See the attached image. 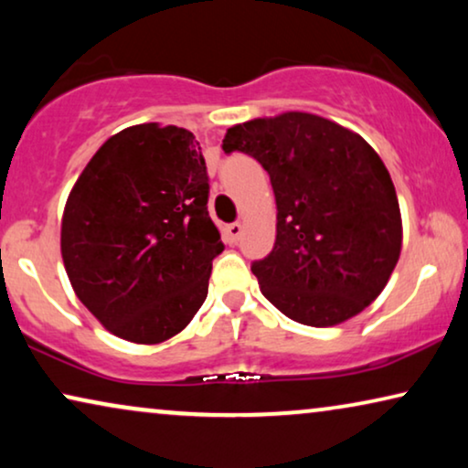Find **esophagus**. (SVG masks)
<instances>
[{
	"instance_id": "obj_1",
	"label": "esophagus",
	"mask_w": 468,
	"mask_h": 468,
	"mask_svg": "<svg viewBox=\"0 0 468 468\" xmlns=\"http://www.w3.org/2000/svg\"><path fill=\"white\" fill-rule=\"evenodd\" d=\"M226 229H228L229 242H239L240 240V236H242V226H240V223H229Z\"/></svg>"
}]
</instances>
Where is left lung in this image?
Returning a JSON list of instances; mask_svg holds the SVG:
<instances>
[{
	"label": "left lung",
	"mask_w": 468,
	"mask_h": 468,
	"mask_svg": "<svg viewBox=\"0 0 468 468\" xmlns=\"http://www.w3.org/2000/svg\"><path fill=\"white\" fill-rule=\"evenodd\" d=\"M223 151L255 157L272 183L277 240L251 264L261 293L315 328L367 309L402 247L399 197L373 146L335 121L283 112L229 127Z\"/></svg>",
	"instance_id": "1"
}]
</instances>
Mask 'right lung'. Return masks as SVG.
Wrapping results in <instances>:
<instances>
[{"mask_svg": "<svg viewBox=\"0 0 468 468\" xmlns=\"http://www.w3.org/2000/svg\"><path fill=\"white\" fill-rule=\"evenodd\" d=\"M208 189L194 133L159 123L114 133L74 183L61 219L63 266L114 336L164 343L207 300L223 251Z\"/></svg>", "mask_w": 468, "mask_h": 468, "instance_id": "obj_1", "label": "right lung"}]
</instances>
